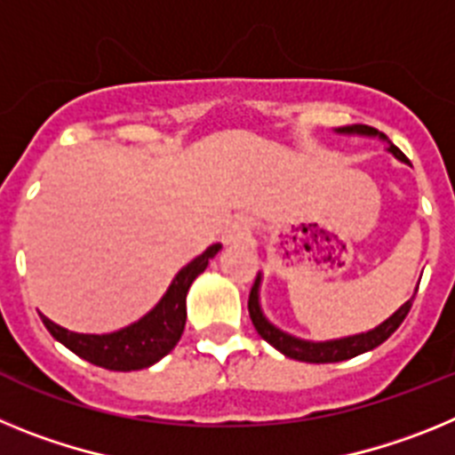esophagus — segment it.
<instances>
[{
	"mask_svg": "<svg viewBox=\"0 0 455 455\" xmlns=\"http://www.w3.org/2000/svg\"><path fill=\"white\" fill-rule=\"evenodd\" d=\"M248 235H251V228H248L246 220L236 219L225 228L223 243L225 246H239V243H243L248 239Z\"/></svg>",
	"mask_w": 455,
	"mask_h": 455,
	"instance_id": "1",
	"label": "esophagus"
}]
</instances>
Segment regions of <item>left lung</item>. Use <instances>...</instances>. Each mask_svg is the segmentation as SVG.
I'll use <instances>...</instances> for the list:
<instances>
[{"label":"left lung","instance_id":"obj_1","mask_svg":"<svg viewBox=\"0 0 455 455\" xmlns=\"http://www.w3.org/2000/svg\"><path fill=\"white\" fill-rule=\"evenodd\" d=\"M339 134H363V136H380L385 139L383 134H378V130L369 127V124H351V127H339ZM396 159L401 162H408L405 159L403 152L399 150L396 146L389 143L387 148ZM259 280L262 277L257 275L255 284L251 289V296H248V312H251L252 325H255L257 335L262 337L264 341H268L273 348L283 353V355L291 357V360H300V363H341V360H351V357L360 355V353H367L371 348L380 347L385 339L392 337V332L403 323V319L408 316L410 307H412V299L408 300L405 305H401L387 321L373 328V331L363 332V335H353V337H344V339H331V341H307V339H299V337L287 335L280 328L271 323L267 316L262 315V307H259Z\"/></svg>","mask_w":455,"mask_h":455}]
</instances>
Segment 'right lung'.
<instances>
[{"instance_id": "obj_1", "label": "right lung", "mask_w": 455, "mask_h": 455, "mask_svg": "<svg viewBox=\"0 0 455 455\" xmlns=\"http://www.w3.org/2000/svg\"><path fill=\"white\" fill-rule=\"evenodd\" d=\"M220 251L219 243L209 246L200 257L188 262L175 275L164 299L150 309L143 319L127 325L123 331L108 332V335H82L56 325L47 316L40 315L45 328L56 341L77 353L95 367L108 371H139L152 367L164 355L175 348L187 323V291L191 283L207 268L209 259Z\"/></svg>"}]
</instances>
